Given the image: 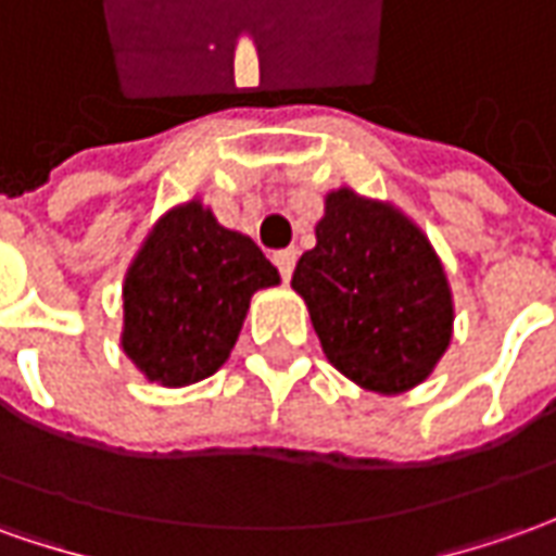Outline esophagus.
Returning a JSON list of instances; mask_svg holds the SVG:
<instances>
[{
    "label": "esophagus",
    "mask_w": 556,
    "mask_h": 556,
    "mask_svg": "<svg viewBox=\"0 0 556 556\" xmlns=\"http://www.w3.org/2000/svg\"><path fill=\"white\" fill-rule=\"evenodd\" d=\"M274 264L279 267V277L289 282L294 264H298V249H279V252H274Z\"/></svg>",
    "instance_id": "34e87169"
}]
</instances>
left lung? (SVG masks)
<instances>
[{
  "instance_id": "1",
  "label": "left lung",
  "mask_w": 556,
  "mask_h": 556,
  "mask_svg": "<svg viewBox=\"0 0 556 556\" xmlns=\"http://www.w3.org/2000/svg\"><path fill=\"white\" fill-rule=\"evenodd\" d=\"M292 289L328 362L362 389L420 387L451 346L453 292L429 237L399 206L346 185L326 194Z\"/></svg>"
}]
</instances>
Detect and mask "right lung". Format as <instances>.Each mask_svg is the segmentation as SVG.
Wrapping results in <instances>:
<instances>
[{"mask_svg": "<svg viewBox=\"0 0 556 556\" xmlns=\"http://www.w3.org/2000/svg\"><path fill=\"white\" fill-rule=\"evenodd\" d=\"M279 286L252 237L218 225L198 198L154 222L124 277L121 350L146 380L179 389L228 362L249 301Z\"/></svg>", "mask_w": 556, "mask_h": 556, "instance_id": "add662e5", "label": "right lung"}]
</instances>
